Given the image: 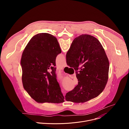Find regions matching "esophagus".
Here are the masks:
<instances>
[{
  "mask_svg": "<svg viewBox=\"0 0 129 129\" xmlns=\"http://www.w3.org/2000/svg\"><path fill=\"white\" fill-rule=\"evenodd\" d=\"M66 66H67V64H66V63L65 62H64V63L63 64V67H66Z\"/></svg>",
  "mask_w": 129,
  "mask_h": 129,
  "instance_id": "obj_1",
  "label": "esophagus"
}]
</instances>
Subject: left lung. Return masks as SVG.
I'll list each match as a JSON object with an SVG mask.
<instances>
[{
    "instance_id": "obj_1",
    "label": "left lung",
    "mask_w": 129,
    "mask_h": 129,
    "mask_svg": "<svg viewBox=\"0 0 129 129\" xmlns=\"http://www.w3.org/2000/svg\"><path fill=\"white\" fill-rule=\"evenodd\" d=\"M61 53L57 38L48 33L35 35L23 51L21 59L23 86L37 103L64 102L55 67L56 57Z\"/></svg>"
}]
</instances>
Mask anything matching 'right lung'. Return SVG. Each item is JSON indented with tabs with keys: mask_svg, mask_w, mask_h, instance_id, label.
Here are the masks:
<instances>
[{
	"mask_svg": "<svg viewBox=\"0 0 129 129\" xmlns=\"http://www.w3.org/2000/svg\"><path fill=\"white\" fill-rule=\"evenodd\" d=\"M67 64L76 71L78 85L65 95L68 102L85 103L99 96L108 80L109 62L94 37L82 35L73 41L66 53Z\"/></svg>",
	"mask_w": 129,
	"mask_h": 129,
	"instance_id": "1",
	"label": "right lung"
}]
</instances>
